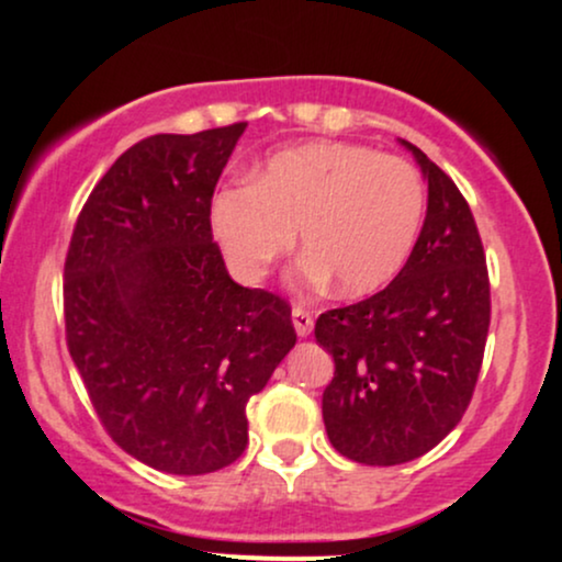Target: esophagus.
I'll return each mask as SVG.
<instances>
[{"mask_svg": "<svg viewBox=\"0 0 562 562\" xmlns=\"http://www.w3.org/2000/svg\"><path fill=\"white\" fill-rule=\"evenodd\" d=\"M290 317H293V327H295V333H299V338H306V335H312L314 317L306 312V308H303V306H293V312H290Z\"/></svg>", "mask_w": 562, "mask_h": 562, "instance_id": "1", "label": "esophagus"}]
</instances>
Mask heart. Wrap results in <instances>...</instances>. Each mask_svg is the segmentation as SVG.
Wrapping results in <instances>:
<instances>
[{
	"mask_svg": "<svg viewBox=\"0 0 562 562\" xmlns=\"http://www.w3.org/2000/svg\"><path fill=\"white\" fill-rule=\"evenodd\" d=\"M425 214L420 171L351 142H308L277 153L250 182L222 187L211 229L232 274L261 282L299 232L314 282L359 299L385 288L415 248Z\"/></svg>",
	"mask_w": 562,
	"mask_h": 562,
	"instance_id": "obj_1",
	"label": "heart"
}]
</instances>
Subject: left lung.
I'll return each mask as SVG.
<instances>
[{"mask_svg":"<svg viewBox=\"0 0 562 562\" xmlns=\"http://www.w3.org/2000/svg\"><path fill=\"white\" fill-rule=\"evenodd\" d=\"M428 179V214L396 280L370 299L319 314L333 353L322 393L327 438L362 465H402L454 430L479 380L492 290L483 243L457 184L402 139Z\"/></svg>","mask_w":562,"mask_h":562,"instance_id":"8db88e82","label":"left lung"}]
</instances>
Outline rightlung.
<instances>
[{"mask_svg":"<svg viewBox=\"0 0 562 562\" xmlns=\"http://www.w3.org/2000/svg\"><path fill=\"white\" fill-rule=\"evenodd\" d=\"M248 124L132 145L76 218L63 308L102 428L173 475L232 465L245 404L295 346L290 303L243 288L211 232V198Z\"/></svg>","mask_w":562,"mask_h":562,"instance_id":"add662e5","label":"right lung"}]
</instances>
